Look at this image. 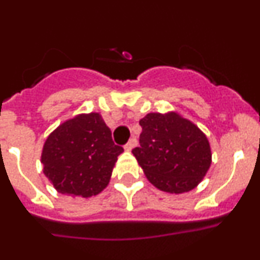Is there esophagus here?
Returning a JSON list of instances; mask_svg holds the SVG:
<instances>
[{
    "label": "esophagus",
    "mask_w": 260,
    "mask_h": 260,
    "mask_svg": "<svg viewBox=\"0 0 260 260\" xmlns=\"http://www.w3.org/2000/svg\"><path fill=\"white\" fill-rule=\"evenodd\" d=\"M136 145H137V140H136L135 137H132L129 141H128L127 145L124 146V149H125V151H132V148H133V147H135Z\"/></svg>",
    "instance_id": "1"
}]
</instances>
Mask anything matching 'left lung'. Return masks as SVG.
Segmentation results:
<instances>
[{"mask_svg":"<svg viewBox=\"0 0 260 260\" xmlns=\"http://www.w3.org/2000/svg\"><path fill=\"white\" fill-rule=\"evenodd\" d=\"M140 124V147L132 153L149 182L170 193L195 188L211 165L210 145L198 125L175 112L148 113Z\"/></svg>","mask_w":260,"mask_h":260,"instance_id":"obj_1","label":"left lung"}]
</instances>
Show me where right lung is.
Here are the masks:
<instances>
[{
    "label": "right lung",
    "mask_w": 260,
    "mask_h": 260,
    "mask_svg": "<svg viewBox=\"0 0 260 260\" xmlns=\"http://www.w3.org/2000/svg\"><path fill=\"white\" fill-rule=\"evenodd\" d=\"M122 152L101 114H79L46 138L41 162L59 192L90 198L107 187Z\"/></svg>",
    "instance_id": "obj_1"
}]
</instances>
